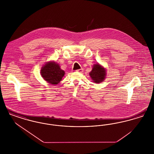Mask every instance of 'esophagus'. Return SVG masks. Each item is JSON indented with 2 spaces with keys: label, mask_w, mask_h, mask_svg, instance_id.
Returning a JSON list of instances; mask_svg holds the SVG:
<instances>
[{
  "label": "esophagus",
  "mask_w": 154,
  "mask_h": 154,
  "mask_svg": "<svg viewBox=\"0 0 154 154\" xmlns=\"http://www.w3.org/2000/svg\"><path fill=\"white\" fill-rule=\"evenodd\" d=\"M76 71H77V72H79V73H82V72H83V71H84V69H83L82 68H81V69H80L77 70Z\"/></svg>",
  "instance_id": "1"
}]
</instances>
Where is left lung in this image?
I'll list each match as a JSON object with an SVG mask.
<instances>
[{
  "mask_svg": "<svg viewBox=\"0 0 154 154\" xmlns=\"http://www.w3.org/2000/svg\"><path fill=\"white\" fill-rule=\"evenodd\" d=\"M106 74L104 69L97 63L94 65L92 71L89 73V75L94 82L95 83H100L105 79Z\"/></svg>",
  "mask_w": 154,
  "mask_h": 154,
  "instance_id": "obj_1",
  "label": "left lung"
}]
</instances>
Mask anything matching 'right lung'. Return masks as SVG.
I'll use <instances>...</instances> for the list:
<instances>
[{"mask_svg":"<svg viewBox=\"0 0 154 154\" xmlns=\"http://www.w3.org/2000/svg\"><path fill=\"white\" fill-rule=\"evenodd\" d=\"M65 74L58 64L54 62L47 63L41 70V75L44 80L51 84H57Z\"/></svg>","mask_w":154,"mask_h":154,"instance_id":"add662e5","label":"right lung"}]
</instances>
